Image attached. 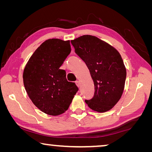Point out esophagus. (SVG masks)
Masks as SVG:
<instances>
[{
	"instance_id": "1",
	"label": "esophagus",
	"mask_w": 152,
	"mask_h": 152,
	"mask_svg": "<svg viewBox=\"0 0 152 152\" xmlns=\"http://www.w3.org/2000/svg\"><path fill=\"white\" fill-rule=\"evenodd\" d=\"M75 83H76V86H78V87H79L80 86V82L79 81H76L75 82Z\"/></svg>"
}]
</instances>
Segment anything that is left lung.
<instances>
[{
  "label": "left lung",
  "mask_w": 152,
  "mask_h": 152,
  "mask_svg": "<svg viewBox=\"0 0 152 152\" xmlns=\"http://www.w3.org/2000/svg\"><path fill=\"white\" fill-rule=\"evenodd\" d=\"M71 43L76 54L86 64L94 82V96L85 100L86 103L99 113L111 109L121 97L127 75L120 53L92 35L80 36Z\"/></svg>",
  "instance_id": "left-lung-1"
}]
</instances>
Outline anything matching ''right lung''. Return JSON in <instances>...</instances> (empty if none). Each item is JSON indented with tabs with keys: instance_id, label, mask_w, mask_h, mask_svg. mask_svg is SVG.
<instances>
[{
	"instance_id": "right-lung-1",
	"label": "right lung",
	"mask_w": 152,
	"mask_h": 152,
	"mask_svg": "<svg viewBox=\"0 0 152 152\" xmlns=\"http://www.w3.org/2000/svg\"><path fill=\"white\" fill-rule=\"evenodd\" d=\"M71 52L70 41L50 39L35 51L23 72V83L28 96L38 109L56 116L68 109L78 91L68 82L66 72L60 69Z\"/></svg>"
}]
</instances>
